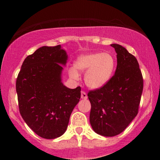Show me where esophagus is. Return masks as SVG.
Returning <instances> with one entry per match:
<instances>
[{
	"instance_id": "34e87169",
	"label": "esophagus",
	"mask_w": 160,
	"mask_h": 160,
	"mask_svg": "<svg viewBox=\"0 0 160 160\" xmlns=\"http://www.w3.org/2000/svg\"><path fill=\"white\" fill-rule=\"evenodd\" d=\"M87 98H88V97H87V94H86V92L82 91V92H81V98H82V99H86Z\"/></svg>"
}]
</instances>
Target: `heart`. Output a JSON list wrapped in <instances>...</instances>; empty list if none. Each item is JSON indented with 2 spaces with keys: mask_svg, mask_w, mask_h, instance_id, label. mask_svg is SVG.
Returning a JSON list of instances; mask_svg holds the SVG:
<instances>
[{
  "mask_svg": "<svg viewBox=\"0 0 160 160\" xmlns=\"http://www.w3.org/2000/svg\"><path fill=\"white\" fill-rule=\"evenodd\" d=\"M115 58L109 52H95L80 56L74 62V68L69 70L71 78L79 77L78 71H86L84 80L91 89H98L109 81L115 69Z\"/></svg>",
  "mask_w": 160,
  "mask_h": 160,
  "instance_id": "heart-1",
  "label": "heart"
}]
</instances>
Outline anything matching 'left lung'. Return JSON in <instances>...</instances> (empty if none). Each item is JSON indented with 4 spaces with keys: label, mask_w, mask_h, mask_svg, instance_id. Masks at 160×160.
<instances>
[{
    "label": "left lung",
    "mask_w": 160,
    "mask_h": 160,
    "mask_svg": "<svg viewBox=\"0 0 160 160\" xmlns=\"http://www.w3.org/2000/svg\"><path fill=\"white\" fill-rule=\"evenodd\" d=\"M111 46L117 54L115 74L105 85L88 92L92 127L106 137L120 134L136 117L144 86L136 58L122 46Z\"/></svg>",
    "instance_id": "8db88e82"
}]
</instances>
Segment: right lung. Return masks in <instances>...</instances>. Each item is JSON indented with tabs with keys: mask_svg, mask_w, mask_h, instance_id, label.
Returning a JSON list of instances; mask_svg holds the SVG:
<instances>
[{
	"mask_svg": "<svg viewBox=\"0 0 160 160\" xmlns=\"http://www.w3.org/2000/svg\"><path fill=\"white\" fill-rule=\"evenodd\" d=\"M67 54L61 46L42 47L24 60L16 88L20 114L37 135L47 139L65 133L81 88L68 89L61 74Z\"/></svg>",
	"mask_w": 160,
	"mask_h": 160,
	"instance_id": "1",
	"label": "right lung"
}]
</instances>
